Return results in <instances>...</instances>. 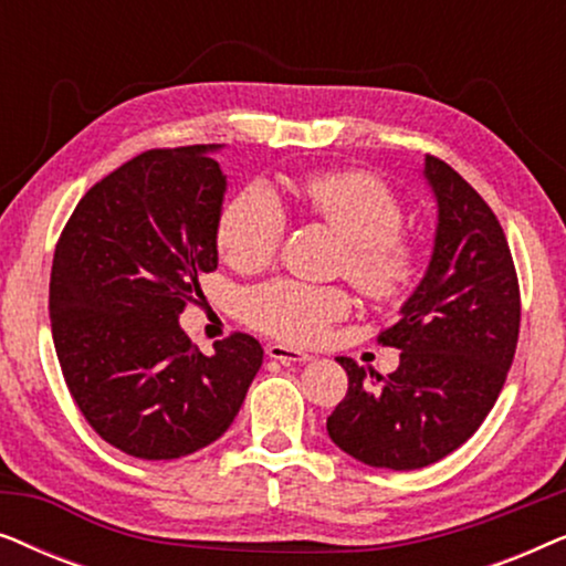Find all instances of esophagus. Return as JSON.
I'll list each match as a JSON object with an SVG mask.
<instances>
[{
	"instance_id": "obj_1",
	"label": "esophagus",
	"mask_w": 566,
	"mask_h": 566,
	"mask_svg": "<svg viewBox=\"0 0 566 566\" xmlns=\"http://www.w3.org/2000/svg\"><path fill=\"white\" fill-rule=\"evenodd\" d=\"M265 353L273 360H281V363H306V360H312V355H308V353L296 350V347H289V345H281V343H268Z\"/></svg>"
}]
</instances>
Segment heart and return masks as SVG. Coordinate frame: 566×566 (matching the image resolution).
I'll return each instance as SVG.
<instances>
[{
  "label": "heart",
  "mask_w": 566,
  "mask_h": 566,
  "mask_svg": "<svg viewBox=\"0 0 566 566\" xmlns=\"http://www.w3.org/2000/svg\"><path fill=\"white\" fill-rule=\"evenodd\" d=\"M306 216L335 231L345 242L339 270L363 296L401 298L412 289L420 254L405 231V208L381 177L360 169L308 175L298 185ZM285 211L265 185H250L223 208L216 244L237 273L265 268L281 250ZM350 312V298L337 285L275 281L250 291L242 301L247 324L285 343H316L332 322Z\"/></svg>",
  "instance_id": "heart-1"
}]
</instances>
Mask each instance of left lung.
Returning a JSON list of instances; mask_svg holds the SVG:
<instances>
[{"label":"left lung","instance_id":"1","mask_svg":"<svg viewBox=\"0 0 566 566\" xmlns=\"http://www.w3.org/2000/svg\"><path fill=\"white\" fill-rule=\"evenodd\" d=\"M438 203L428 273L378 343L397 347L389 376L337 358L347 394L327 417L332 443L376 469L430 467L479 430L513 366L521 289L505 231L443 159L424 157Z\"/></svg>","mask_w":566,"mask_h":566}]
</instances>
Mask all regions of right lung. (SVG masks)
<instances>
[{"instance_id":"add662e5","label":"right lung","mask_w":566,"mask_h":566,"mask_svg":"<svg viewBox=\"0 0 566 566\" xmlns=\"http://www.w3.org/2000/svg\"><path fill=\"white\" fill-rule=\"evenodd\" d=\"M221 144L149 149L84 192L51 268V332L72 397L105 443L169 461L219 440L262 366L234 332L203 355L180 327L219 268Z\"/></svg>"}]
</instances>
